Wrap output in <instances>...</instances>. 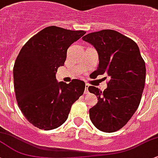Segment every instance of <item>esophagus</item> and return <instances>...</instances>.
Wrapping results in <instances>:
<instances>
[{"label": "esophagus", "instance_id": "1", "mask_svg": "<svg viewBox=\"0 0 158 158\" xmlns=\"http://www.w3.org/2000/svg\"><path fill=\"white\" fill-rule=\"evenodd\" d=\"M89 86V84L85 83V94H88V93H89V90H88Z\"/></svg>", "mask_w": 158, "mask_h": 158}]
</instances>
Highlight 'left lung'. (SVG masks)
<instances>
[{
	"label": "left lung",
	"instance_id": "8db88e82",
	"mask_svg": "<svg viewBox=\"0 0 158 158\" xmlns=\"http://www.w3.org/2000/svg\"><path fill=\"white\" fill-rule=\"evenodd\" d=\"M82 39L92 44L98 54V67L94 71L97 76L105 73L110 79L104 92L89 87L98 97L97 104L89 109L90 119L99 130L116 132L127 123L140 104L145 63L135 41L117 31H95Z\"/></svg>",
	"mask_w": 158,
	"mask_h": 158
}]
</instances>
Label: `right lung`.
Returning <instances> with one entry per match:
<instances>
[{
    "mask_svg": "<svg viewBox=\"0 0 158 158\" xmlns=\"http://www.w3.org/2000/svg\"><path fill=\"white\" fill-rule=\"evenodd\" d=\"M85 34L82 30L46 27L24 44L16 57L13 82L18 106L39 129L51 130L62 125L73 104L83 94V81L58 82L56 73L64 65L68 48Z\"/></svg>",
    "mask_w": 158,
    "mask_h": 158,
    "instance_id": "right-lung-1",
    "label": "right lung"
}]
</instances>
